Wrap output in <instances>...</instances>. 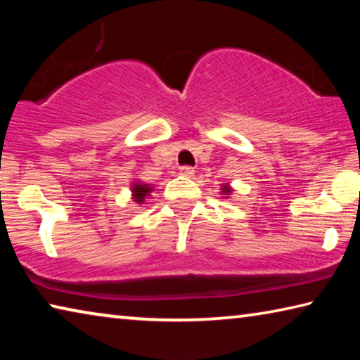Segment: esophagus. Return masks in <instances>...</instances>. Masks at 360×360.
I'll list each match as a JSON object with an SVG mask.
<instances>
[{
  "instance_id": "34e87169",
  "label": "esophagus",
  "mask_w": 360,
  "mask_h": 360,
  "mask_svg": "<svg viewBox=\"0 0 360 360\" xmlns=\"http://www.w3.org/2000/svg\"><path fill=\"white\" fill-rule=\"evenodd\" d=\"M179 173L182 176H186V178H192L193 173H195V169L192 167H181L179 168Z\"/></svg>"
}]
</instances>
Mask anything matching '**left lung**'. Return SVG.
Masks as SVG:
<instances>
[{
	"instance_id": "left-lung-1",
	"label": "left lung",
	"mask_w": 360,
	"mask_h": 360,
	"mask_svg": "<svg viewBox=\"0 0 360 360\" xmlns=\"http://www.w3.org/2000/svg\"><path fill=\"white\" fill-rule=\"evenodd\" d=\"M231 193H233V187H231L229 182L221 184V195H224V198H230Z\"/></svg>"
}]
</instances>
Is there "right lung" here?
Instances as JSON below:
<instances>
[{
	"instance_id": "right-lung-1",
	"label": "right lung",
	"mask_w": 360,
	"mask_h": 360,
	"mask_svg": "<svg viewBox=\"0 0 360 360\" xmlns=\"http://www.w3.org/2000/svg\"><path fill=\"white\" fill-rule=\"evenodd\" d=\"M130 192H131V200L136 205H144L146 198H150V193L154 192V186L148 184L141 179H135L131 181L130 186Z\"/></svg>"
}]
</instances>
